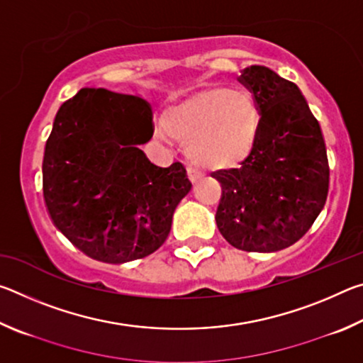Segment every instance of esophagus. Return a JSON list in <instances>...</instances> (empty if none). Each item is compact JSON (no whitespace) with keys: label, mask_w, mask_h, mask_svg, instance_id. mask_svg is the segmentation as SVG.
<instances>
[{"label":"esophagus","mask_w":363,"mask_h":363,"mask_svg":"<svg viewBox=\"0 0 363 363\" xmlns=\"http://www.w3.org/2000/svg\"><path fill=\"white\" fill-rule=\"evenodd\" d=\"M187 174H189V179L192 181L194 184H195L196 181H199V179H201V176H203V174L200 173L199 169H196V168H192V167H190V168L187 169Z\"/></svg>","instance_id":"esophagus-1"}]
</instances>
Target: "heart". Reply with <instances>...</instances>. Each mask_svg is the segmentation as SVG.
Listing matches in <instances>:
<instances>
[{
  "label": "heart",
  "instance_id": "1",
  "mask_svg": "<svg viewBox=\"0 0 363 363\" xmlns=\"http://www.w3.org/2000/svg\"><path fill=\"white\" fill-rule=\"evenodd\" d=\"M162 125L163 138L187 143L186 153L196 167L235 169L257 149L264 113L251 94L216 88L169 106Z\"/></svg>",
  "mask_w": 363,
  "mask_h": 363
}]
</instances>
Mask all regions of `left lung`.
<instances>
[{
  "label": "left lung",
  "instance_id": "obj_1",
  "mask_svg": "<svg viewBox=\"0 0 363 363\" xmlns=\"http://www.w3.org/2000/svg\"><path fill=\"white\" fill-rule=\"evenodd\" d=\"M238 82L262 108L264 128L242 168L211 174L223 187L216 224L232 247L272 253L296 243L323 210L327 147L296 84L264 65L243 69Z\"/></svg>",
  "mask_w": 363,
  "mask_h": 363
}]
</instances>
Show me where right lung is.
Segmentation results:
<instances>
[{"instance_id":"add662e5","label":"right lung","mask_w":363,"mask_h":363,"mask_svg":"<svg viewBox=\"0 0 363 363\" xmlns=\"http://www.w3.org/2000/svg\"><path fill=\"white\" fill-rule=\"evenodd\" d=\"M143 97L83 88L57 110L43 158V195L54 225L93 259L123 264L167 240L192 184L179 162L150 163Z\"/></svg>"}]
</instances>
